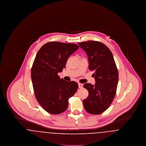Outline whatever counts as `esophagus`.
I'll return each instance as SVG.
<instances>
[{
	"label": "esophagus",
	"mask_w": 146,
	"mask_h": 146,
	"mask_svg": "<svg viewBox=\"0 0 146 146\" xmlns=\"http://www.w3.org/2000/svg\"><path fill=\"white\" fill-rule=\"evenodd\" d=\"M78 86H79V88H80V89L83 87V85L81 83H78Z\"/></svg>",
	"instance_id": "esophagus-1"
}]
</instances>
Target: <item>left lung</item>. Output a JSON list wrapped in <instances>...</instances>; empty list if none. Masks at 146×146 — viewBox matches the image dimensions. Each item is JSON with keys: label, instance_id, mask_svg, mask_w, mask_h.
Returning <instances> with one entry per match:
<instances>
[{"label": "left lung", "instance_id": "left-lung-1", "mask_svg": "<svg viewBox=\"0 0 146 146\" xmlns=\"http://www.w3.org/2000/svg\"><path fill=\"white\" fill-rule=\"evenodd\" d=\"M86 52L89 60V69L94 71L95 84L86 83L84 88L89 96L84 100L85 111L92 114L104 112L111 105L116 94L118 72L111 50L104 44L97 41L78 43Z\"/></svg>", "mask_w": 146, "mask_h": 146}]
</instances>
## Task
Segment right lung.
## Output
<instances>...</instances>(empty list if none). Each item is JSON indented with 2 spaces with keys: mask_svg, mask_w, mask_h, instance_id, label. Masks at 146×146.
I'll use <instances>...</instances> for the list:
<instances>
[{
  "mask_svg": "<svg viewBox=\"0 0 146 146\" xmlns=\"http://www.w3.org/2000/svg\"><path fill=\"white\" fill-rule=\"evenodd\" d=\"M79 48L75 44L49 42L42 46L35 56L31 70L35 96L50 114H58L66 111L69 98L78 88L76 82L60 79L58 73L66 67L68 58Z\"/></svg>",
  "mask_w": 146,
  "mask_h": 146,
  "instance_id": "1",
  "label": "right lung"
}]
</instances>
